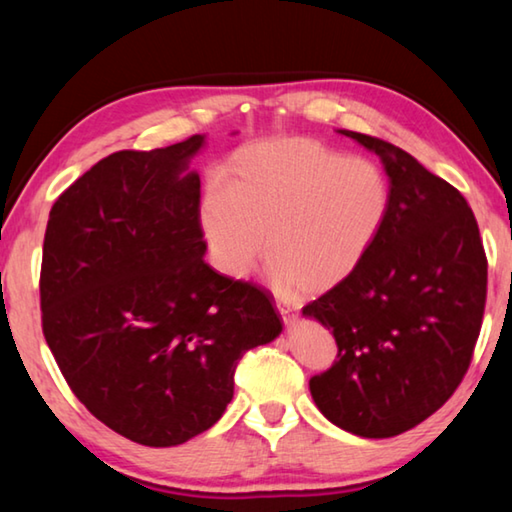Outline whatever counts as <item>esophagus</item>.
<instances>
[{
	"label": "esophagus",
	"mask_w": 512,
	"mask_h": 512,
	"mask_svg": "<svg viewBox=\"0 0 512 512\" xmlns=\"http://www.w3.org/2000/svg\"><path fill=\"white\" fill-rule=\"evenodd\" d=\"M277 309H280V316L284 320V325H293L298 320V311L291 309L289 305H280V302H277Z\"/></svg>",
	"instance_id": "1"
}]
</instances>
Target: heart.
<instances>
[{"mask_svg": "<svg viewBox=\"0 0 512 512\" xmlns=\"http://www.w3.org/2000/svg\"><path fill=\"white\" fill-rule=\"evenodd\" d=\"M391 187L375 162L311 140L241 151L203 205V230L223 273L244 277L264 250L277 289L320 293L357 271L384 228Z\"/></svg>", "mask_w": 512, "mask_h": 512, "instance_id": "heart-1", "label": "heart"}]
</instances>
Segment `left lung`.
Listing matches in <instances>:
<instances>
[{"mask_svg":"<svg viewBox=\"0 0 512 512\" xmlns=\"http://www.w3.org/2000/svg\"><path fill=\"white\" fill-rule=\"evenodd\" d=\"M339 133L384 162L391 207L357 271L302 309L332 329L339 348L309 391L336 427L391 438L436 413L470 368L488 257L456 187L391 142Z\"/></svg>","mask_w":512,"mask_h":512,"instance_id":"left-lung-1","label":"left lung"}]
</instances>
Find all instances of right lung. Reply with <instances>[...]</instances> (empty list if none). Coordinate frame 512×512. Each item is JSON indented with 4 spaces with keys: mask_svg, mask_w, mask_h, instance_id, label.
Here are the masks:
<instances>
[{
    "mask_svg": "<svg viewBox=\"0 0 512 512\" xmlns=\"http://www.w3.org/2000/svg\"><path fill=\"white\" fill-rule=\"evenodd\" d=\"M203 135L117 151L58 196L40 266L42 334L94 418L149 447L221 418L250 348L282 332L268 291L205 264Z\"/></svg>",
    "mask_w": 512,
    "mask_h": 512,
    "instance_id": "1",
    "label": "right lung"
}]
</instances>
